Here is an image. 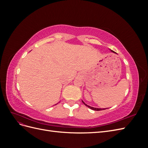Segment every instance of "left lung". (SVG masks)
Here are the masks:
<instances>
[{"instance_id":"left-lung-1","label":"left lung","mask_w":148,"mask_h":148,"mask_svg":"<svg viewBox=\"0 0 148 148\" xmlns=\"http://www.w3.org/2000/svg\"><path fill=\"white\" fill-rule=\"evenodd\" d=\"M110 51L112 52H114V53H115L114 51H113L112 50H110ZM82 102H83V104L86 106H87L88 107H89V109H92V110H105V109H107V108H103V109H102V108H96V107H91V106H88V105H87L86 104H85V103L84 102V101H83V100H82Z\"/></svg>"}]
</instances>
